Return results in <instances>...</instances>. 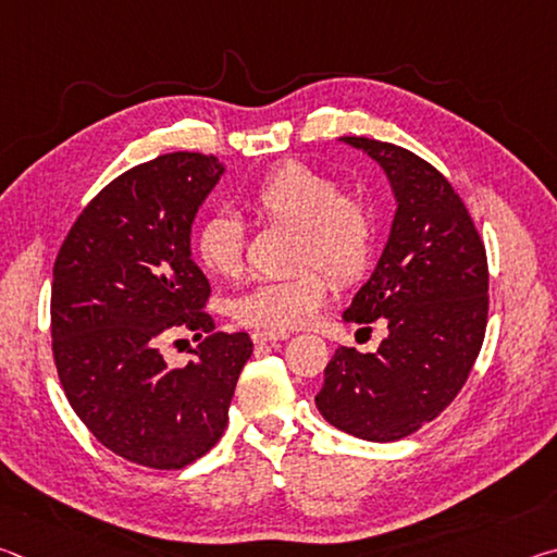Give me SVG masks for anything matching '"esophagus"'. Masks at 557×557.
Returning <instances> with one entry per match:
<instances>
[{"mask_svg": "<svg viewBox=\"0 0 557 557\" xmlns=\"http://www.w3.org/2000/svg\"><path fill=\"white\" fill-rule=\"evenodd\" d=\"M250 338L256 344H265V342H285V338H289V334H277V332H252Z\"/></svg>", "mask_w": 557, "mask_h": 557, "instance_id": "34e87169", "label": "esophagus"}]
</instances>
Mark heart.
Segmentation results:
<instances>
[{"mask_svg":"<svg viewBox=\"0 0 557 557\" xmlns=\"http://www.w3.org/2000/svg\"><path fill=\"white\" fill-rule=\"evenodd\" d=\"M250 209L268 223L297 228L292 268H322L338 285H354L375 256L373 203L342 191L336 176L305 162H282L248 196ZM196 256L206 272L233 280L243 272L245 233L233 213H213L196 233ZM329 297V280L301 270L282 280H262L233 299V317L262 332H289L314 319Z\"/></svg>","mask_w":557,"mask_h":557,"instance_id":"heart-1","label":"heart"}]
</instances>
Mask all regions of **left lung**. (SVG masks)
Returning <instances> with one entry per match:
<instances>
[{
	"mask_svg": "<svg viewBox=\"0 0 557 557\" xmlns=\"http://www.w3.org/2000/svg\"><path fill=\"white\" fill-rule=\"evenodd\" d=\"M388 178L395 215L371 277L346 322L388 326L379 351L336 348L317 408L329 425L369 442L412 435L455 400L484 342V243L455 188L398 145L342 137Z\"/></svg>",
	"mask_w": 557,
	"mask_h": 557,
	"instance_id": "left-lung-1",
	"label": "left lung"
}]
</instances>
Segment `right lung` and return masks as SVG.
I'll use <instances>...</instances> for the list:
<instances>
[{
  "mask_svg": "<svg viewBox=\"0 0 557 557\" xmlns=\"http://www.w3.org/2000/svg\"><path fill=\"white\" fill-rule=\"evenodd\" d=\"M223 174L196 152L132 166L83 209L55 258L51 338L65 398L135 465L182 469L206 455L252 354L245 332H213L209 280L191 260L194 219ZM178 325L205 342L172 370L158 344Z\"/></svg>",
  "mask_w": 557,
  "mask_h": 557,
  "instance_id": "add662e5",
  "label": "right lung"
}]
</instances>
